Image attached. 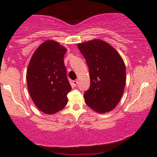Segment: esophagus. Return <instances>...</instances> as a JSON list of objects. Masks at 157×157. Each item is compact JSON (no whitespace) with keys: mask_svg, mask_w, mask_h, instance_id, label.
Segmentation results:
<instances>
[{"mask_svg":"<svg viewBox=\"0 0 157 157\" xmlns=\"http://www.w3.org/2000/svg\"><path fill=\"white\" fill-rule=\"evenodd\" d=\"M73 84H74V86H76L77 84H78V81H77V80L73 81Z\"/></svg>","mask_w":157,"mask_h":157,"instance_id":"1","label":"esophagus"}]
</instances>
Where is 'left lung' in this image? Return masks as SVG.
I'll return each mask as SVG.
<instances>
[{"mask_svg":"<svg viewBox=\"0 0 157 157\" xmlns=\"http://www.w3.org/2000/svg\"><path fill=\"white\" fill-rule=\"evenodd\" d=\"M89 66L91 86L83 94L92 110L104 113L121 100L126 84V66L116 49L108 43L93 39L77 45Z\"/></svg>","mask_w":157,"mask_h":157,"instance_id":"1","label":"left lung"}]
</instances>
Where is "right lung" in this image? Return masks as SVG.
<instances>
[{"label":"right lung","mask_w":157,"mask_h":157,"mask_svg":"<svg viewBox=\"0 0 157 157\" xmlns=\"http://www.w3.org/2000/svg\"><path fill=\"white\" fill-rule=\"evenodd\" d=\"M66 48L53 40L42 43L30 60L27 86L36 106L46 114H54L68 103L71 90L64 65Z\"/></svg>","instance_id":"1"}]
</instances>
